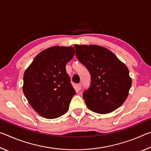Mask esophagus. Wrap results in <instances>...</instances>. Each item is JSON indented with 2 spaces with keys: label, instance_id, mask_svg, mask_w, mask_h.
<instances>
[{
  "label": "esophagus",
  "instance_id": "obj_1",
  "mask_svg": "<svg viewBox=\"0 0 151 151\" xmlns=\"http://www.w3.org/2000/svg\"><path fill=\"white\" fill-rule=\"evenodd\" d=\"M76 88H77V90H81V84H77V85H76Z\"/></svg>",
  "mask_w": 151,
  "mask_h": 151
}]
</instances>
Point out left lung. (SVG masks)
<instances>
[{
    "mask_svg": "<svg viewBox=\"0 0 151 151\" xmlns=\"http://www.w3.org/2000/svg\"><path fill=\"white\" fill-rule=\"evenodd\" d=\"M76 56L91 73V84L83 99L91 111L110 113L126 101L132 85L127 66L101 46L75 45Z\"/></svg>",
    "mask_w": 151,
    "mask_h": 151,
    "instance_id": "8db88e82",
    "label": "left lung"
}]
</instances>
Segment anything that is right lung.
<instances>
[{"instance_id":"1","label":"right lung","mask_w":151,"mask_h":151,"mask_svg":"<svg viewBox=\"0 0 151 151\" xmlns=\"http://www.w3.org/2000/svg\"><path fill=\"white\" fill-rule=\"evenodd\" d=\"M74 55L73 47H50L36 56L25 70L22 91L32 109L44 118H58L68 111L76 92L66 65Z\"/></svg>"}]
</instances>
